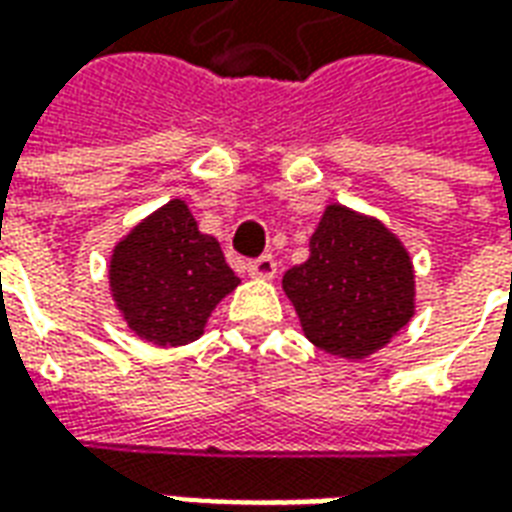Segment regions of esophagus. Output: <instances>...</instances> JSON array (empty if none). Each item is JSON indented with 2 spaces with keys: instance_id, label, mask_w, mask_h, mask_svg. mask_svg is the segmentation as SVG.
I'll list each match as a JSON object with an SVG mask.
<instances>
[{
  "instance_id": "obj_1",
  "label": "esophagus",
  "mask_w": 512,
  "mask_h": 512,
  "mask_svg": "<svg viewBox=\"0 0 512 512\" xmlns=\"http://www.w3.org/2000/svg\"><path fill=\"white\" fill-rule=\"evenodd\" d=\"M274 274H277V263H274V257L271 255L257 257V260H252V263H249V277L274 279Z\"/></svg>"
}]
</instances>
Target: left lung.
<instances>
[{"instance_id": "obj_1", "label": "left lung", "mask_w": 512, "mask_h": 512, "mask_svg": "<svg viewBox=\"0 0 512 512\" xmlns=\"http://www.w3.org/2000/svg\"><path fill=\"white\" fill-rule=\"evenodd\" d=\"M411 255L381 219L332 202L310 235V257L285 271L282 290L304 337L340 359H367L417 312Z\"/></svg>"}]
</instances>
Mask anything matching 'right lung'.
<instances>
[{
  "instance_id": "obj_1",
  "label": "right lung",
  "mask_w": 512,
  "mask_h": 512,
  "mask_svg": "<svg viewBox=\"0 0 512 512\" xmlns=\"http://www.w3.org/2000/svg\"><path fill=\"white\" fill-rule=\"evenodd\" d=\"M241 285L186 200L136 222L109 255V293L128 329L158 348L194 343L216 304Z\"/></svg>"
}]
</instances>
